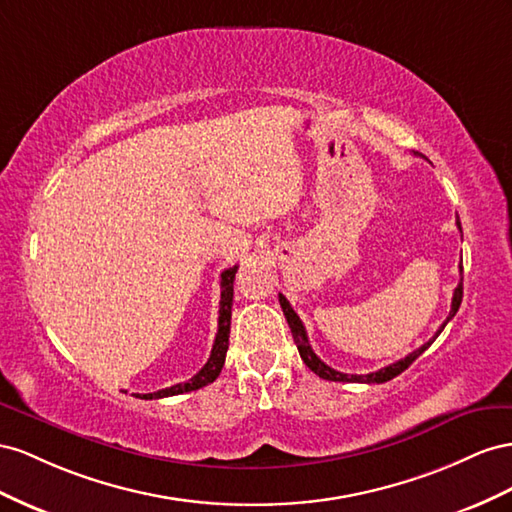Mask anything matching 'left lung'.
I'll list each match as a JSON object with an SVG mask.
<instances>
[{"label": "left lung", "mask_w": 512, "mask_h": 512, "mask_svg": "<svg viewBox=\"0 0 512 512\" xmlns=\"http://www.w3.org/2000/svg\"><path fill=\"white\" fill-rule=\"evenodd\" d=\"M457 227L461 229L459 218H457ZM461 274H463V266H461ZM461 300H463V276H461V281H459V285H457V289H455V294H452L450 313H448L444 324L440 326V330H437V332L433 334V339H429L422 347L414 349V352H412L410 356H405V358H401V360H397V362H392V364H388V367L379 369V371H375V373H367V375H349V373H341V371H337V369L328 367L326 362H321V360L317 358V354L313 352V347H311V343H309V337H306V330H304V324L300 321L298 313H296L294 309H291V304L287 302V298H285L283 294H279V302H281L283 315H285L287 324H289V328H291V334H294V341H296V345H298L300 358L304 360L306 367H309V369H311L315 375H319L321 379H328V382H360V384H384V382H388V379H392V377H397L399 373H403L420 354H425V349H429L431 343H433L437 337H440V332L444 330V326L448 324V321H450L452 317L457 315L459 306H461Z\"/></svg>", "instance_id": "1"}]
</instances>
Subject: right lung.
<instances>
[{
    "label": "right lung",
    "mask_w": 512,
    "mask_h": 512,
    "mask_svg": "<svg viewBox=\"0 0 512 512\" xmlns=\"http://www.w3.org/2000/svg\"><path fill=\"white\" fill-rule=\"evenodd\" d=\"M238 266L227 268L221 274V309H218V332L212 345V354L208 362L203 364V369L193 375L188 382L184 384H175L171 388H163L158 392H148V394H137L139 399H163V397H175V394H184L191 390H199L203 386L212 384L214 379L221 373L225 356H227V347H229V328H231V304H233V279H236Z\"/></svg>",
    "instance_id": "obj_1"
}]
</instances>
